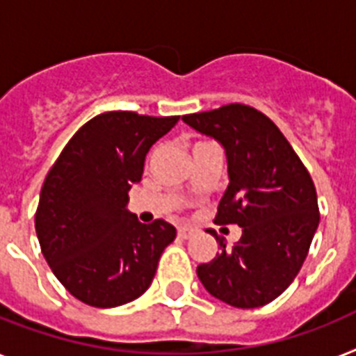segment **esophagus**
I'll list each match as a JSON object with an SVG mask.
<instances>
[{"label":"esophagus","mask_w":356,"mask_h":356,"mask_svg":"<svg viewBox=\"0 0 356 356\" xmlns=\"http://www.w3.org/2000/svg\"><path fill=\"white\" fill-rule=\"evenodd\" d=\"M193 232H195V230H193L192 227H177V236H179V238H183V239L192 238Z\"/></svg>","instance_id":"esophagus-1"}]
</instances>
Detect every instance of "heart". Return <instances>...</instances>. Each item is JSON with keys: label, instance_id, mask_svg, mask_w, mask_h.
Here are the masks:
<instances>
[{"label": "heart", "instance_id": "1", "mask_svg": "<svg viewBox=\"0 0 356 356\" xmlns=\"http://www.w3.org/2000/svg\"><path fill=\"white\" fill-rule=\"evenodd\" d=\"M197 144H203V143H197ZM197 144H195V146H197Z\"/></svg>", "mask_w": 356, "mask_h": 356}]
</instances>
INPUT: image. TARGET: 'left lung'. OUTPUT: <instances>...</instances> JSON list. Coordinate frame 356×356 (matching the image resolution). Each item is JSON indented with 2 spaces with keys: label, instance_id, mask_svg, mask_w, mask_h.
<instances>
[{
  "label": "left lung",
  "instance_id": "1",
  "mask_svg": "<svg viewBox=\"0 0 356 356\" xmlns=\"http://www.w3.org/2000/svg\"><path fill=\"white\" fill-rule=\"evenodd\" d=\"M183 120L223 146L228 186L216 223L241 227L230 248L210 232L221 252L199 265L197 278L232 307H261L293 283L307 258L320 223L313 179L278 126L258 109L228 104Z\"/></svg>",
  "mask_w": 356,
  "mask_h": 356
}]
</instances>
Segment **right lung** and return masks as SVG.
Listing matches in <instances>:
<instances>
[{
    "mask_svg": "<svg viewBox=\"0 0 356 356\" xmlns=\"http://www.w3.org/2000/svg\"><path fill=\"white\" fill-rule=\"evenodd\" d=\"M179 117L97 115L78 129L45 177L36 210L43 258L80 302L109 309L143 296L175 227L143 225L128 210L149 148Z\"/></svg>",
    "mask_w": 356,
    "mask_h": 356,
    "instance_id": "obj_1",
    "label": "right lung"
}]
</instances>
